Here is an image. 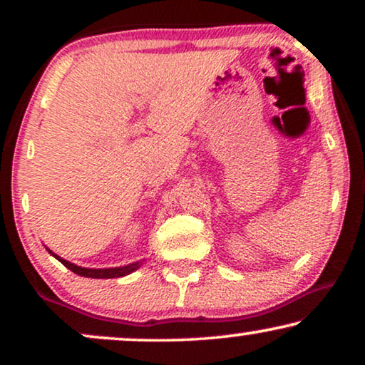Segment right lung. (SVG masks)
<instances>
[{
	"instance_id": "1",
	"label": "right lung",
	"mask_w": 365,
	"mask_h": 365,
	"mask_svg": "<svg viewBox=\"0 0 365 365\" xmlns=\"http://www.w3.org/2000/svg\"><path fill=\"white\" fill-rule=\"evenodd\" d=\"M48 252L51 254L53 257H56L59 262L64 264L69 271H73L74 274H78V276H83V277H93V279H113V277H123V276H128V274H131L136 271V269L141 267L143 262H133V264H128V266H123V267H109V269H88V267H81V266H76V264L69 262V261H64L63 257H59L58 254H54L53 251Z\"/></svg>"
}]
</instances>
